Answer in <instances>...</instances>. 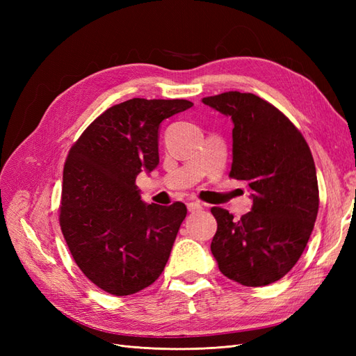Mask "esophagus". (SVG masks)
<instances>
[{
	"mask_svg": "<svg viewBox=\"0 0 356 356\" xmlns=\"http://www.w3.org/2000/svg\"><path fill=\"white\" fill-rule=\"evenodd\" d=\"M187 207H188L190 212H199L203 209V204L199 202H190V203H187Z\"/></svg>",
	"mask_w": 356,
	"mask_h": 356,
	"instance_id": "1",
	"label": "esophagus"
}]
</instances>
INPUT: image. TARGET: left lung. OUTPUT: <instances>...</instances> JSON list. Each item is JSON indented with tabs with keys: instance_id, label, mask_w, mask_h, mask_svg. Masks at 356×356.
Returning a JSON list of instances; mask_svg holds the SVG:
<instances>
[{
	"instance_id": "left-lung-1",
	"label": "left lung",
	"mask_w": 356,
	"mask_h": 356,
	"mask_svg": "<svg viewBox=\"0 0 356 356\" xmlns=\"http://www.w3.org/2000/svg\"><path fill=\"white\" fill-rule=\"evenodd\" d=\"M202 102L233 122L230 177L245 181L252 208L217 220L211 251L220 272L245 286L284 277L303 254L319 208L315 161L303 135L272 104L252 93L225 92Z\"/></svg>"
}]
</instances>
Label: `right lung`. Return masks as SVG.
Here are the masks:
<instances>
[{
    "instance_id": "obj_1",
    "label": "right lung",
    "mask_w": 356,
    "mask_h": 356,
    "mask_svg": "<svg viewBox=\"0 0 356 356\" xmlns=\"http://www.w3.org/2000/svg\"><path fill=\"white\" fill-rule=\"evenodd\" d=\"M191 106L186 99L117 104L70 149L60 229L80 270L113 296L152 285L169 260L187 208L181 202L145 203L136 177L159 165L160 123Z\"/></svg>"
}]
</instances>
